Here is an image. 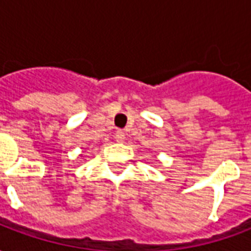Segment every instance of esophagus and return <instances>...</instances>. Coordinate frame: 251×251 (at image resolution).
I'll list each match as a JSON object with an SVG mask.
<instances>
[{
  "instance_id": "1",
  "label": "esophagus",
  "mask_w": 251,
  "mask_h": 251,
  "mask_svg": "<svg viewBox=\"0 0 251 251\" xmlns=\"http://www.w3.org/2000/svg\"><path fill=\"white\" fill-rule=\"evenodd\" d=\"M115 140L118 142H124L125 141V131L124 130H118L115 133Z\"/></svg>"
}]
</instances>
